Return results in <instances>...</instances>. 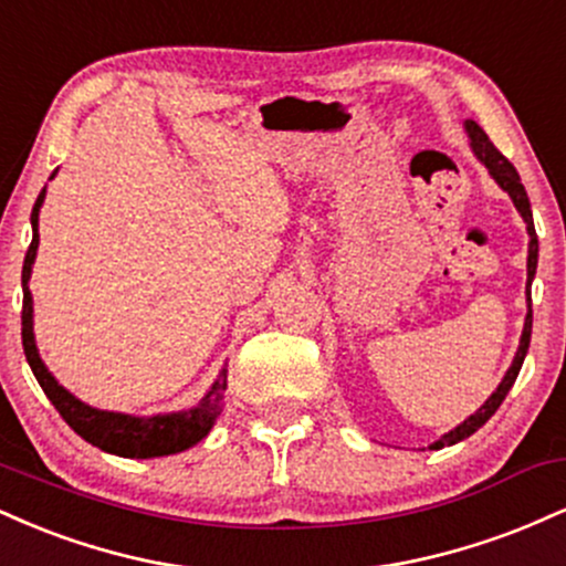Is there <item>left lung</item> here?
Instances as JSON below:
<instances>
[{
	"label": "left lung",
	"mask_w": 566,
	"mask_h": 566,
	"mask_svg": "<svg viewBox=\"0 0 566 566\" xmlns=\"http://www.w3.org/2000/svg\"><path fill=\"white\" fill-rule=\"evenodd\" d=\"M465 133H469L471 138V148L473 154H476L479 161L490 170L492 178H495V184L503 188L505 193H509L513 207L518 210V216L524 218V223H527V233H530V255H527V319H524V329H522V340H518V350L516 356H513V365L509 367V373H505V378L500 380V386L495 388V394L490 396V399L484 401L482 407L476 409V412L471 415V418H465L463 423H460L454 431L444 433L439 441H433L431 450H441V447H450V444H458V441L469 439L471 433H476L479 428H482L486 420L492 418V415L497 412V407L503 405L505 394L511 391V386L516 382V375L518 369L524 365V356H527V348H530V337H532V297H530V284L532 279H535V269H537V233H535V223H532V210H530V197L527 191H524L522 180H518V172L516 167L511 165L509 159L503 157V154L497 151L495 146H492V140L486 138V133L482 127L476 125V122H465Z\"/></svg>",
	"instance_id": "8db88e82"
}]
</instances>
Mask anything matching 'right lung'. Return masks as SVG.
I'll use <instances>...</instances> for the list:
<instances>
[{"label": "right lung", "mask_w": 566, "mask_h": 566, "mask_svg": "<svg viewBox=\"0 0 566 566\" xmlns=\"http://www.w3.org/2000/svg\"><path fill=\"white\" fill-rule=\"evenodd\" d=\"M55 178V172L50 175V180ZM44 201V188L36 197L34 210H31V229H34V239H31L29 252H25L23 261V314H21V335H23V350L25 361H29L31 373L42 386V391L48 394V399L53 401V407L61 412V418L74 428L84 441L97 447L103 452L119 454V458H161V454H175L184 452L188 447H193L210 433V428L216 426V418L220 415V405H223L226 386H229V369H220L218 380L212 382V388L207 391L205 399L199 401V407L184 409V412H170V415H154V418H135V415H122V412H108V409H95L84 401L76 399L74 394H69L53 378L44 361L39 359V350L34 343V301H31L29 279H31V265H34L36 247H39V207Z\"/></svg>", "instance_id": "add662e5"}]
</instances>
